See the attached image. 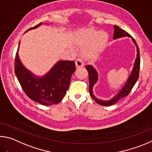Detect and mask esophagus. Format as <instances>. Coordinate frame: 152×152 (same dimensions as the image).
<instances>
[{"mask_svg": "<svg viewBox=\"0 0 152 152\" xmlns=\"http://www.w3.org/2000/svg\"><path fill=\"white\" fill-rule=\"evenodd\" d=\"M75 65H76L77 69L83 67V66H84L83 61L82 60L81 58H77V59L75 61Z\"/></svg>", "mask_w": 152, "mask_h": 152, "instance_id": "34e87169", "label": "esophagus"}]
</instances>
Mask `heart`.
Listing matches in <instances>:
<instances>
[{
	"mask_svg": "<svg viewBox=\"0 0 152 152\" xmlns=\"http://www.w3.org/2000/svg\"><path fill=\"white\" fill-rule=\"evenodd\" d=\"M108 34L103 31H97L94 28H85L80 31L78 36V42L84 48L83 53L86 57H94L98 54L106 44Z\"/></svg>",
	"mask_w": 152,
	"mask_h": 152,
	"instance_id": "heart-1",
	"label": "heart"
}]
</instances>
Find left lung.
Listing matches in <instances>:
<instances>
[{
  "label": "left lung",
  "mask_w": 152,
  "mask_h": 152,
  "mask_svg": "<svg viewBox=\"0 0 152 152\" xmlns=\"http://www.w3.org/2000/svg\"><path fill=\"white\" fill-rule=\"evenodd\" d=\"M123 37H129L132 38V41L134 42L135 46L137 47V57L135 58V63L134 68L130 75L128 80L127 81L126 83L125 84V86L122 87L120 91L118 94V95H115V97L110 100L108 101H102L97 99L95 97L94 94H93V87L95 85V83L97 81L98 76L97 73L95 69L91 65H87L86 66V69L88 71L89 73V94L91 97L94 99L95 102H96L98 104L103 106H110L115 104V103L118 102L119 100H120L122 98L128 95L129 92L131 91L133 87H134V85L136 83L138 78H139V73H140V49L139 47L137 46V44L135 42V39L130 35V34L127 33L126 31H125L122 28H120L118 26L114 25V34L113 39H116L118 38H121Z\"/></svg>",
  "instance_id": "left-lung-1"
}]
</instances>
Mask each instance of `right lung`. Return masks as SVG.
I'll use <instances>...</instances> for the list:
<instances>
[{
    "label": "right lung",
    "mask_w": 152,
    "mask_h": 152,
    "mask_svg": "<svg viewBox=\"0 0 152 152\" xmlns=\"http://www.w3.org/2000/svg\"><path fill=\"white\" fill-rule=\"evenodd\" d=\"M41 25L42 23H39L28 30L36 28ZM75 69L74 61H60L47 74L38 78L21 63L18 57V48L16 53L15 72L24 92L31 99L45 105L57 104L62 100Z\"/></svg>",
    "instance_id": "add662e5"
}]
</instances>
